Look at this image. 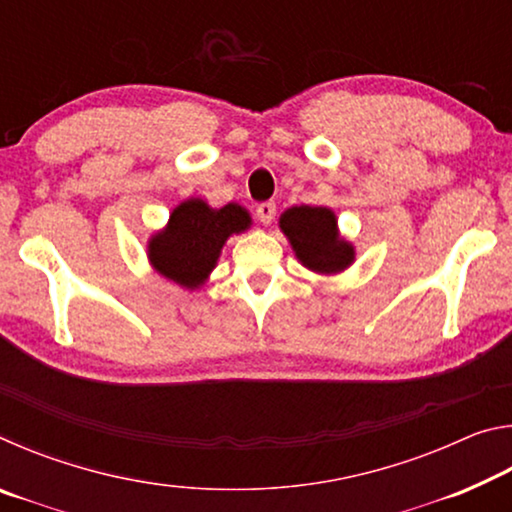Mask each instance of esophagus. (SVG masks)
<instances>
[{
  "label": "esophagus",
  "instance_id": "esophagus-1",
  "mask_svg": "<svg viewBox=\"0 0 512 512\" xmlns=\"http://www.w3.org/2000/svg\"><path fill=\"white\" fill-rule=\"evenodd\" d=\"M275 210H277V207H275V203L273 201H264V203H259L257 205V221L259 223H264V225H268V223H271L273 219H275Z\"/></svg>",
  "mask_w": 512,
  "mask_h": 512
}]
</instances>
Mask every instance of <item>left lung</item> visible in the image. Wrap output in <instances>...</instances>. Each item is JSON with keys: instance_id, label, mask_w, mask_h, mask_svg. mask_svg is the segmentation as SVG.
<instances>
[{"instance_id": "left-lung-1", "label": "left lung", "mask_w": 512, "mask_h": 512, "mask_svg": "<svg viewBox=\"0 0 512 512\" xmlns=\"http://www.w3.org/2000/svg\"><path fill=\"white\" fill-rule=\"evenodd\" d=\"M280 228L300 262L311 271L339 273L352 264L354 250L339 237L336 219L327 207H291L280 216Z\"/></svg>"}]
</instances>
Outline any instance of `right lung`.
<instances>
[{
  "instance_id": "obj_1",
  "label": "right lung",
  "mask_w": 512,
  "mask_h": 512,
  "mask_svg": "<svg viewBox=\"0 0 512 512\" xmlns=\"http://www.w3.org/2000/svg\"><path fill=\"white\" fill-rule=\"evenodd\" d=\"M248 225L250 216L241 205L228 203L212 210L201 198H192L178 205L167 230L151 239L149 257L164 277L196 289L214 268L225 239Z\"/></svg>"
}]
</instances>
